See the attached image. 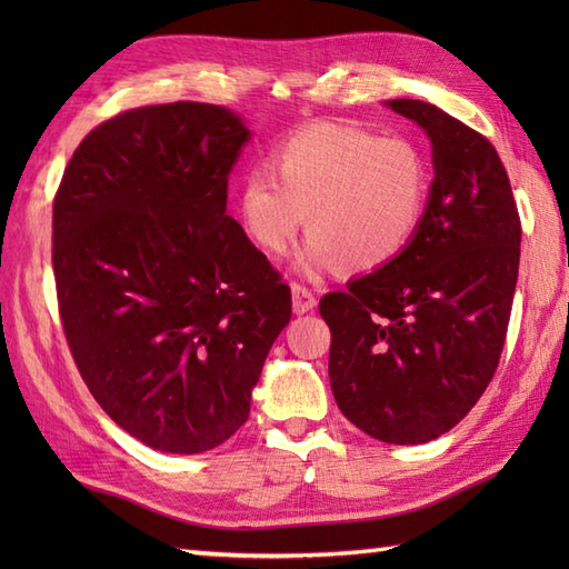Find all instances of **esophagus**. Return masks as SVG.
Segmentation results:
<instances>
[{
  "label": "esophagus",
  "mask_w": 569,
  "mask_h": 569,
  "mask_svg": "<svg viewBox=\"0 0 569 569\" xmlns=\"http://www.w3.org/2000/svg\"><path fill=\"white\" fill-rule=\"evenodd\" d=\"M291 291H293V310L298 312V316H303V312H310L318 306L316 293H312L310 288H306L303 283H293Z\"/></svg>",
  "instance_id": "obj_1"
}]
</instances>
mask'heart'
<instances>
[{
    "label": "heart",
    "instance_id": "1",
    "mask_svg": "<svg viewBox=\"0 0 569 569\" xmlns=\"http://www.w3.org/2000/svg\"><path fill=\"white\" fill-rule=\"evenodd\" d=\"M266 171L237 186V214L251 244L278 257L308 224L300 271L345 263L373 271L416 239L432 188L428 151L413 137H379L355 124L316 122L286 137Z\"/></svg>",
    "mask_w": 569,
    "mask_h": 569
}]
</instances>
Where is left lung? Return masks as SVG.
I'll list each match as a JSON object with an SVG mask.
<instances>
[{"instance_id":"obj_1","label":"left lung","mask_w":569,"mask_h":569,"mask_svg":"<svg viewBox=\"0 0 569 569\" xmlns=\"http://www.w3.org/2000/svg\"><path fill=\"white\" fill-rule=\"evenodd\" d=\"M432 147L430 202L391 263L320 300L330 325V386L371 438H440L487 391L509 330L521 217L487 137L420 100L386 102Z\"/></svg>"}]
</instances>
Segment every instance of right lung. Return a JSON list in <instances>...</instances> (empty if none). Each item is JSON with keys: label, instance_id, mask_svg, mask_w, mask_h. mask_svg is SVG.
Instances as JSON below:
<instances>
[{"label": "right lung", "instance_id": "1", "mask_svg": "<svg viewBox=\"0 0 569 569\" xmlns=\"http://www.w3.org/2000/svg\"><path fill=\"white\" fill-rule=\"evenodd\" d=\"M247 141L224 107H139L80 141L56 192L70 355L104 413L153 450L232 438L291 320V288L227 214Z\"/></svg>", "mask_w": 569, "mask_h": 569}]
</instances>
